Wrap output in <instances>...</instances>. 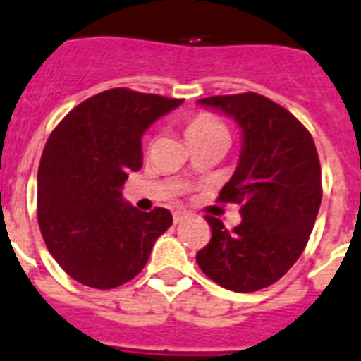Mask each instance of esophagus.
Segmentation results:
<instances>
[{
	"label": "esophagus",
	"mask_w": 361,
	"mask_h": 361,
	"mask_svg": "<svg viewBox=\"0 0 361 361\" xmlns=\"http://www.w3.org/2000/svg\"><path fill=\"white\" fill-rule=\"evenodd\" d=\"M188 219V212L186 211H175L173 212V222H175V224H180V222H183V220H186Z\"/></svg>",
	"instance_id": "esophagus-1"
}]
</instances>
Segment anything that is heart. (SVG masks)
Masks as SVG:
<instances>
[{
	"instance_id": "b5f03b06",
	"label": "heart",
	"mask_w": 361,
	"mask_h": 361,
	"mask_svg": "<svg viewBox=\"0 0 361 361\" xmlns=\"http://www.w3.org/2000/svg\"><path fill=\"white\" fill-rule=\"evenodd\" d=\"M186 139L188 141H197V139H207V137L214 135H226L228 137V131H226L224 124L220 122L219 118H214L212 114H197L194 118L190 120L186 124Z\"/></svg>"
}]
</instances>
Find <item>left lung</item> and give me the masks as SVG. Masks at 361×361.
I'll return each mask as SVG.
<instances>
[{
	"mask_svg": "<svg viewBox=\"0 0 361 361\" xmlns=\"http://www.w3.org/2000/svg\"><path fill=\"white\" fill-rule=\"evenodd\" d=\"M197 103L241 128V154L220 200L241 203L243 222L226 230L219 219H207L211 241L195 259L222 288L256 292L279 281L309 241L322 201L317 147L294 114L259 94Z\"/></svg>",
	"mask_w": 361,
	"mask_h": 361,
	"instance_id": "1",
	"label": "left lung"
}]
</instances>
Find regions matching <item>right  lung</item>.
Returning a JSON list of instances; mask_svg holds the SVG:
<instances>
[{
	"mask_svg": "<svg viewBox=\"0 0 361 361\" xmlns=\"http://www.w3.org/2000/svg\"><path fill=\"white\" fill-rule=\"evenodd\" d=\"M180 103L113 88L77 105L50 133L37 173L39 228L80 284L109 290L131 281L171 226L167 209L139 211L122 186L142 166V133Z\"/></svg>",
	"mask_w": 361,
	"mask_h": 361,
	"instance_id": "add662e5",
	"label": "right lung"
}]
</instances>
